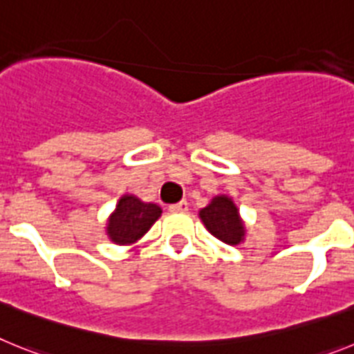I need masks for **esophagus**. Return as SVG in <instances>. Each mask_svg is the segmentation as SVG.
I'll return each instance as SVG.
<instances>
[{
	"instance_id": "1",
	"label": "esophagus",
	"mask_w": 354,
	"mask_h": 354,
	"mask_svg": "<svg viewBox=\"0 0 354 354\" xmlns=\"http://www.w3.org/2000/svg\"><path fill=\"white\" fill-rule=\"evenodd\" d=\"M169 210L171 212H187L189 210V203L180 201V203H176V205H171V207H169Z\"/></svg>"
}]
</instances>
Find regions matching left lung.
Masks as SVG:
<instances>
[{
	"label": "left lung",
	"mask_w": 354,
	"mask_h": 354,
	"mask_svg": "<svg viewBox=\"0 0 354 354\" xmlns=\"http://www.w3.org/2000/svg\"><path fill=\"white\" fill-rule=\"evenodd\" d=\"M199 219L205 228L221 242L239 245L245 239V224L230 196L221 194L212 198L207 207L199 210Z\"/></svg>",
	"instance_id": "left-lung-1"
}]
</instances>
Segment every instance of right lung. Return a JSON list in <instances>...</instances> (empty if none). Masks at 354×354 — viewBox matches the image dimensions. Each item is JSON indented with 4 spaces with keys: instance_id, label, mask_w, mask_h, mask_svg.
<instances>
[{
    "instance_id": "add662e5",
    "label": "right lung",
    "mask_w": 354,
    "mask_h": 354,
    "mask_svg": "<svg viewBox=\"0 0 354 354\" xmlns=\"http://www.w3.org/2000/svg\"><path fill=\"white\" fill-rule=\"evenodd\" d=\"M162 215L156 203H146L133 194H122L106 221V235L113 244L131 245L139 242Z\"/></svg>"
}]
</instances>
